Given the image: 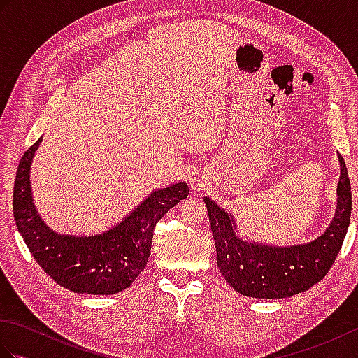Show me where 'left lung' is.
<instances>
[{"instance_id":"left-lung-1","label":"left lung","mask_w":358,"mask_h":358,"mask_svg":"<svg viewBox=\"0 0 358 358\" xmlns=\"http://www.w3.org/2000/svg\"><path fill=\"white\" fill-rule=\"evenodd\" d=\"M340 181L337 210L320 237L295 246H271L238 237L231 214L204 196L215 240L217 266L227 283L252 299H286L318 283L340 252L352 209L351 183L345 159L338 154Z\"/></svg>"}]
</instances>
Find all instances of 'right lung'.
<instances>
[{
	"label": "right lung",
	"instance_id": "1",
	"mask_svg": "<svg viewBox=\"0 0 358 358\" xmlns=\"http://www.w3.org/2000/svg\"><path fill=\"white\" fill-rule=\"evenodd\" d=\"M43 140L30 146L18 164L13 217L36 263L59 286L77 294L110 295L131 286L146 268L155 224L189 195L185 181L148 195L123 222L96 235H63L43 222L30 189V166Z\"/></svg>",
	"mask_w": 358,
	"mask_h": 358
}]
</instances>
